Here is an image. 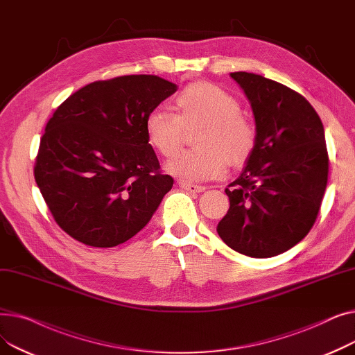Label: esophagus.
<instances>
[{"mask_svg":"<svg viewBox=\"0 0 355 355\" xmlns=\"http://www.w3.org/2000/svg\"><path fill=\"white\" fill-rule=\"evenodd\" d=\"M180 187L185 191H190V193H202L204 190H206V187L204 185H196V184H189V182H184L181 181L180 182Z\"/></svg>","mask_w":355,"mask_h":355,"instance_id":"obj_1","label":"esophagus"}]
</instances>
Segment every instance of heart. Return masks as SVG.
<instances>
[{"mask_svg": "<svg viewBox=\"0 0 355 355\" xmlns=\"http://www.w3.org/2000/svg\"><path fill=\"white\" fill-rule=\"evenodd\" d=\"M177 112L155 107L146 115V139L164 157L173 155L182 139L184 125L206 122L198 137L200 148L184 149L166 162V171L184 182L217 178L227 162L245 161L254 146L256 130L241 116L239 101L216 85L196 83L175 96Z\"/></svg>", "mask_w": 355, "mask_h": 355, "instance_id": "1", "label": "heart"}]
</instances>
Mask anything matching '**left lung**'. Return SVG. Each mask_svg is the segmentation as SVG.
<instances>
[{"label": "left lung", "instance_id": "8db88e82", "mask_svg": "<svg viewBox=\"0 0 355 355\" xmlns=\"http://www.w3.org/2000/svg\"><path fill=\"white\" fill-rule=\"evenodd\" d=\"M250 102L256 142L226 194L217 226L225 243L250 257L281 254L309 233L328 181L324 125L300 93L248 71L230 73Z\"/></svg>", "mask_w": 355, "mask_h": 355}]
</instances>
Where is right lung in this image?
Returning a JSON list of instances; mask_svg holds the SVG:
<instances>
[{"instance_id":"1","label":"right lung","mask_w":355,"mask_h":355,"mask_svg":"<svg viewBox=\"0 0 355 355\" xmlns=\"http://www.w3.org/2000/svg\"><path fill=\"white\" fill-rule=\"evenodd\" d=\"M175 92L153 74H129L86 85L55 109L34 178L69 236L114 248L148 225L174 180L159 170L145 119Z\"/></svg>"}]
</instances>
